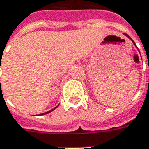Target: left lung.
Returning <instances> with one entry per match:
<instances>
[{
	"label": "left lung",
	"mask_w": 149,
	"mask_h": 149,
	"mask_svg": "<svg viewBox=\"0 0 149 149\" xmlns=\"http://www.w3.org/2000/svg\"><path fill=\"white\" fill-rule=\"evenodd\" d=\"M124 35H125V36H128V38H129V39H130V40H132V42H133V43H134V45H135V43H134V40H132V39H131V38L129 37V36H128V35H127V34H124Z\"/></svg>",
	"instance_id": "obj_1"
}]
</instances>
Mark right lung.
<instances>
[{"label": "right lung", "mask_w": 149, "mask_h": 149, "mask_svg": "<svg viewBox=\"0 0 149 149\" xmlns=\"http://www.w3.org/2000/svg\"><path fill=\"white\" fill-rule=\"evenodd\" d=\"M0 81H1V80H0ZM58 106H59V105H58ZM58 106H56V107H55L54 109H51V110H49V111L45 112V113H41V115H44V114H46V113H50V112H52V111H53V110H54V109H56V108H57Z\"/></svg>", "instance_id": "obj_1"}]
</instances>
